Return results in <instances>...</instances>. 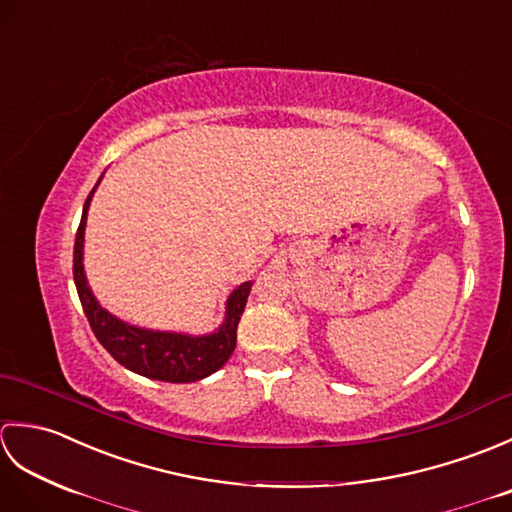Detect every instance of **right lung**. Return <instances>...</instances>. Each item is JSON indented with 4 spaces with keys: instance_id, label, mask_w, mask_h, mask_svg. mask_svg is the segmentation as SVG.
I'll return each instance as SVG.
<instances>
[{
    "instance_id": "add662e5",
    "label": "right lung",
    "mask_w": 512,
    "mask_h": 512,
    "mask_svg": "<svg viewBox=\"0 0 512 512\" xmlns=\"http://www.w3.org/2000/svg\"><path fill=\"white\" fill-rule=\"evenodd\" d=\"M94 191L96 187L83 204L81 224L74 239V284L94 336L118 363L140 376L165 380V383H195V380L211 376L231 358L235 350L237 323L242 319L253 281H244L242 286H237L231 292V297L226 301L224 323L215 332L204 336L145 330L116 319L114 314L99 306L83 270L85 220H88Z\"/></svg>"
}]
</instances>
